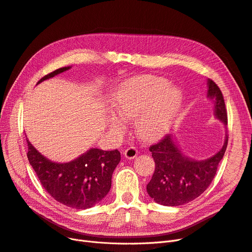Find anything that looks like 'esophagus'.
Instances as JSON below:
<instances>
[{
	"instance_id": "obj_1",
	"label": "esophagus",
	"mask_w": 252,
	"mask_h": 252,
	"mask_svg": "<svg viewBox=\"0 0 252 252\" xmlns=\"http://www.w3.org/2000/svg\"><path fill=\"white\" fill-rule=\"evenodd\" d=\"M138 155V150L135 146H129L125 151V157L127 159H134V158Z\"/></svg>"
}]
</instances>
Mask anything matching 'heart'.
Segmentation results:
<instances>
[{"label":"heart","mask_w":252,"mask_h":252,"mask_svg":"<svg viewBox=\"0 0 252 252\" xmlns=\"http://www.w3.org/2000/svg\"><path fill=\"white\" fill-rule=\"evenodd\" d=\"M182 105L181 92L168 87L166 80L141 77L126 82L118 90L114 106L125 118H137V132L145 140H155L170 127ZM115 131L123 132L126 126L117 117L111 118Z\"/></svg>","instance_id":"heart-1"}]
</instances>
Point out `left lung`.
<instances>
[{
	"label": "left lung",
	"instance_id": "obj_1",
	"mask_svg": "<svg viewBox=\"0 0 252 252\" xmlns=\"http://www.w3.org/2000/svg\"><path fill=\"white\" fill-rule=\"evenodd\" d=\"M208 95L215 104L216 116L227 125L224 98L217 84L209 80ZM228 136L221 150L210 159L194 161L184 157L172 137L167 134L159 142L150 146L156 164L155 172L146 190L150 196L163 206L176 207L197 198L206 191L217 172L227 147Z\"/></svg>",
	"mask_w": 252,
	"mask_h": 252
}]
</instances>
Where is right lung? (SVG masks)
<instances>
[{
	"instance_id": "add662e5",
	"label": "right lung",
	"mask_w": 252,
	"mask_h": 252,
	"mask_svg": "<svg viewBox=\"0 0 252 252\" xmlns=\"http://www.w3.org/2000/svg\"><path fill=\"white\" fill-rule=\"evenodd\" d=\"M69 69L61 67L41 78L38 83ZM37 83V84H38ZM28 160L44 190L73 209H88L104 198L111 189L112 174L120 161V153L91 148L69 163H54L40 155L27 140Z\"/></svg>"
}]
</instances>
